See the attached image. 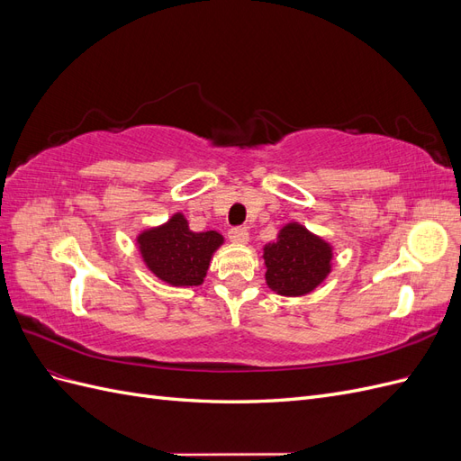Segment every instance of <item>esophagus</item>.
<instances>
[{"label":"esophagus","instance_id":"obj_1","mask_svg":"<svg viewBox=\"0 0 461 461\" xmlns=\"http://www.w3.org/2000/svg\"><path fill=\"white\" fill-rule=\"evenodd\" d=\"M229 239L234 244H246L248 242V229L246 227H232L229 230Z\"/></svg>","mask_w":461,"mask_h":461}]
</instances>
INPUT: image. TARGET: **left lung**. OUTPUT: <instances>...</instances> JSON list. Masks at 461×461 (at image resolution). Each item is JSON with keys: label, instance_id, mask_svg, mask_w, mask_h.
Instances as JSON below:
<instances>
[{"label": "left lung", "instance_id": "left-lung-1", "mask_svg": "<svg viewBox=\"0 0 461 461\" xmlns=\"http://www.w3.org/2000/svg\"><path fill=\"white\" fill-rule=\"evenodd\" d=\"M263 259L271 290L283 296H303L330 273L332 249L298 222H288L278 239L265 246Z\"/></svg>", "mask_w": 461, "mask_h": 461}]
</instances>
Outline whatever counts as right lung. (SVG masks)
Here are the masks:
<instances>
[{"mask_svg":"<svg viewBox=\"0 0 461 461\" xmlns=\"http://www.w3.org/2000/svg\"><path fill=\"white\" fill-rule=\"evenodd\" d=\"M221 244L222 236L215 230L192 232L183 213L138 236L148 269L173 286L202 285L209 259Z\"/></svg>","mask_w":461,"mask_h":461,"instance_id":"add662e5","label":"right lung"}]
</instances>
